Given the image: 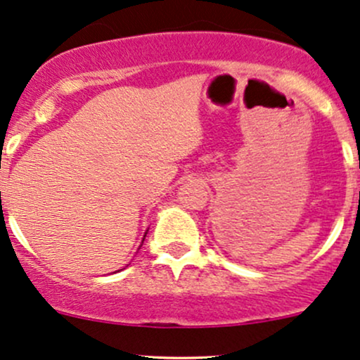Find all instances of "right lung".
I'll list each match as a JSON object with an SVG mask.
<instances>
[{
	"instance_id": "right-lung-1",
	"label": "right lung",
	"mask_w": 360,
	"mask_h": 360,
	"mask_svg": "<svg viewBox=\"0 0 360 360\" xmlns=\"http://www.w3.org/2000/svg\"><path fill=\"white\" fill-rule=\"evenodd\" d=\"M147 232H148V230H147ZM147 232H146V235H147ZM146 235H143V238H142V243H143V240H146ZM142 243H140V247H142ZM140 247H139V249H140Z\"/></svg>"
}]
</instances>
